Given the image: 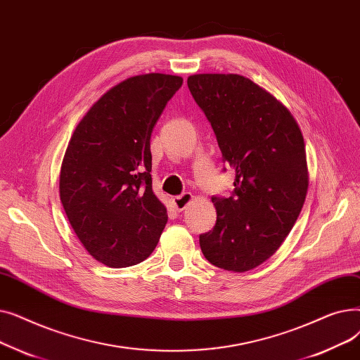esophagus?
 I'll list each match as a JSON object with an SVG mask.
<instances>
[{"instance_id": "esophagus-1", "label": "esophagus", "mask_w": 360, "mask_h": 360, "mask_svg": "<svg viewBox=\"0 0 360 360\" xmlns=\"http://www.w3.org/2000/svg\"><path fill=\"white\" fill-rule=\"evenodd\" d=\"M191 200H193V195H191L190 193H184V194L175 197V198H174V207H175V210L182 212L184 209H186V205L191 202Z\"/></svg>"}]
</instances>
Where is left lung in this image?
I'll use <instances>...</instances> for the list:
<instances>
[{
    "label": "left lung",
    "instance_id": "obj_1",
    "mask_svg": "<svg viewBox=\"0 0 360 360\" xmlns=\"http://www.w3.org/2000/svg\"><path fill=\"white\" fill-rule=\"evenodd\" d=\"M186 83L236 172L232 195L212 197L217 220L200 235L201 251L219 269L250 271L280 248L304 207V137L289 109L243 75L195 74Z\"/></svg>",
    "mask_w": 360,
    "mask_h": 360
}]
</instances>
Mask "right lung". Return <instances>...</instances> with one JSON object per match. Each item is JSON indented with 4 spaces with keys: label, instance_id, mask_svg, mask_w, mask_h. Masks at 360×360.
Masks as SVG:
<instances>
[{
    "label": "right lung",
    "instance_id": "1",
    "mask_svg": "<svg viewBox=\"0 0 360 360\" xmlns=\"http://www.w3.org/2000/svg\"><path fill=\"white\" fill-rule=\"evenodd\" d=\"M182 82L160 72L129 77L108 90L72 132L61 202L83 247L108 267L144 261L165 229L166 207L151 190L150 137Z\"/></svg>",
    "mask_w": 360,
    "mask_h": 360
}]
</instances>
